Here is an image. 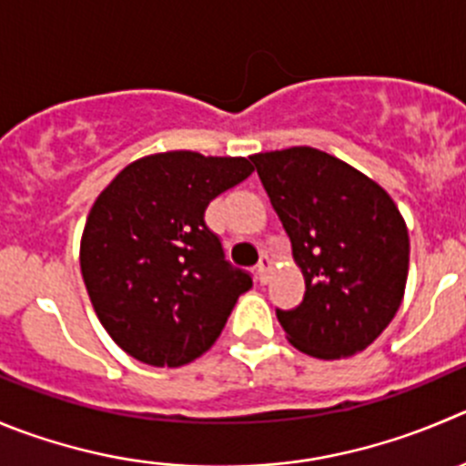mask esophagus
Listing matches in <instances>:
<instances>
[{
	"label": "esophagus",
	"mask_w": 466,
	"mask_h": 466,
	"mask_svg": "<svg viewBox=\"0 0 466 466\" xmlns=\"http://www.w3.org/2000/svg\"><path fill=\"white\" fill-rule=\"evenodd\" d=\"M269 272H272V260H269L268 256H263V258H260V263H258V268H256V274H258V283H268Z\"/></svg>",
	"instance_id": "1"
}]
</instances>
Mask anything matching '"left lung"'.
Listing matches in <instances>:
<instances>
[{
	"instance_id": "left-lung-1",
	"label": "left lung",
	"mask_w": 466,
	"mask_h": 466,
	"mask_svg": "<svg viewBox=\"0 0 466 466\" xmlns=\"http://www.w3.org/2000/svg\"><path fill=\"white\" fill-rule=\"evenodd\" d=\"M249 159L307 283L299 307L277 309L288 340L316 359L361 352L405 295L410 236L400 210L375 180L311 146Z\"/></svg>"
}]
</instances>
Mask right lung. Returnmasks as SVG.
Instances as JSON below:
<instances>
[{
    "label": "right lung",
    "mask_w": 466,
    "mask_h": 466,
    "mask_svg": "<svg viewBox=\"0 0 466 466\" xmlns=\"http://www.w3.org/2000/svg\"><path fill=\"white\" fill-rule=\"evenodd\" d=\"M251 171L247 157L169 150L127 164L96 198L79 245L84 286L130 357L178 369L219 339L251 277L226 260L203 215Z\"/></svg>",
    "instance_id": "right-lung-1"
}]
</instances>
